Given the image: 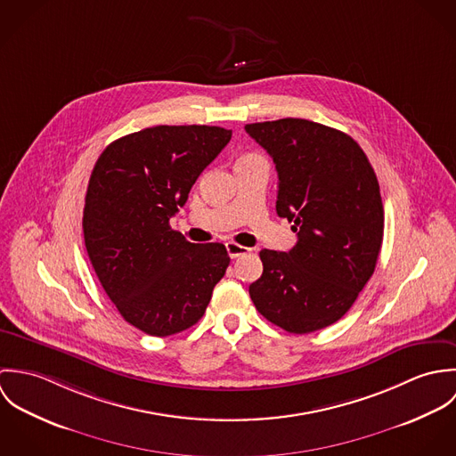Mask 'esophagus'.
I'll return each instance as SVG.
<instances>
[{"mask_svg":"<svg viewBox=\"0 0 456 456\" xmlns=\"http://www.w3.org/2000/svg\"><path fill=\"white\" fill-rule=\"evenodd\" d=\"M226 251H228V255H230V258H239V256H242V255H248L251 249L249 248H246V246H240V244H237V242H226Z\"/></svg>","mask_w":456,"mask_h":456,"instance_id":"obj_1","label":"esophagus"}]
</instances>
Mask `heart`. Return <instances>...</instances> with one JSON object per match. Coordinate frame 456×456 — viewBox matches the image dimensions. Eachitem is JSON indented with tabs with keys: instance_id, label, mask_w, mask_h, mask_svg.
I'll list each match as a JSON object with an SVG mask.
<instances>
[{
	"instance_id": "heart-1",
	"label": "heart",
	"mask_w": 456,
	"mask_h": 456,
	"mask_svg": "<svg viewBox=\"0 0 456 456\" xmlns=\"http://www.w3.org/2000/svg\"><path fill=\"white\" fill-rule=\"evenodd\" d=\"M246 158H256V156H253V154H249V156H244L242 159H246Z\"/></svg>"
}]
</instances>
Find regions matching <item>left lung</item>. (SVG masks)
<instances>
[{"label":"left lung","instance_id":"obj_1","mask_svg":"<svg viewBox=\"0 0 456 456\" xmlns=\"http://www.w3.org/2000/svg\"><path fill=\"white\" fill-rule=\"evenodd\" d=\"M279 175L275 210L293 223L288 253L260 251L249 286L258 313L289 333L338 322L372 277L383 244L379 183L363 149L346 133L307 119L246 125Z\"/></svg>","mask_w":456,"mask_h":456}]
</instances>
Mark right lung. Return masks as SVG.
Masks as SVG:
<instances>
[{
	"instance_id": "obj_1",
	"label": "right lung",
	"mask_w": 456,
	"mask_h": 456,
	"mask_svg": "<svg viewBox=\"0 0 456 456\" xmlns=\"http://www.w3.org/2000/svg\"><path fill=\"white\" fill-rule=\"evenodd\" d=\"M230 138L219 126H152L114 140L93 168L82 217L89 260L119 314L149 335L198 323L230 265L223 244L170 228Z\"/></svg>"
}]
</instances>
